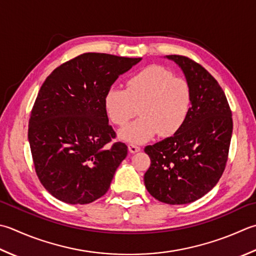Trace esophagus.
<instances>
[{
    "label": "esophagus",
    "mask_w": 256,
    "mask_h": 256,
    "mask_svg": "<svg viewBox=\"0 0 256 256\" xmlns=\"http://www.w3.org/2000/svg\"><path fill=\"white\" fill-rule=\"evenodd\" d=\"M128 151L131 153H136V152L141 151V148H140L136 144L131 143V144H128Z\"/></svg>",
    "instance_id": "34e87169"
}]
</instances>
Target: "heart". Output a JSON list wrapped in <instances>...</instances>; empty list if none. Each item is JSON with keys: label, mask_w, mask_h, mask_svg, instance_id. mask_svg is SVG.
<instances>
[{"label": "heart", "mask_w": 256, "mask_h": 256, "mask_svg": "<svg viewBox=\"0 0 256 256\" xmlns=\"http://www.w3.org/2000/svg\"><path fill=\"white\" fill-rule=\"evenodd\" d=\"M138 106L141 116L122 128L120 136L134 143L146 142L156 133L171 136L183 126L191 111V86L165 68L150 65L128 80L126 90L113 86L105 94V111L118 126L136 115Z\"/></svg>", "instance_id": "obj_1"}]
</instances>
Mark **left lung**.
Segmentation results:
<instances>
[{
  "mask_svg": "<svg viewBox=\"0 0 256 256\" xmlns=\"http://www.w3.org/2000/svg\"><path fill=\"white\" fill-rule=\"evenodd\" d=\"M176 63L192 90V106L173 136L144 148L151 165L145 188L166 204H188L216 185L226 166L233 121L224 91L201 64L183 55H166Z\"/></svg>",
  "mask_w": 256,
  "mask_h": 256,
  "instance_id": "obj_1",
  "label": "left lung"
}]
</instances>
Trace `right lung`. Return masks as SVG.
<instances>
[{
    "instance_id": "add662e5",
    "label": "right lung",
    "mask_w": 256,
    "mask_h": 256,
    "mask_svg": "<svg viewBox=\"0 0 256 256\" xmlns=\"http://www.w3.org/2000/svg\"><path fill=\"white\" fill-rule=\"evenodd\" d=\"M141 58L84 53L60 65L40 88L28 121V142L40 182L55 198L88 204L108 192L128 155L115 142L104 98L120 74Z\"/></svg>"
}]
</instances>
